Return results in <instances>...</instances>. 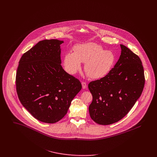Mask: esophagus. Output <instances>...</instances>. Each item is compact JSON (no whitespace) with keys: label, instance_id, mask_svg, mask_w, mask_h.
Here are the masks:
<instances>
[{"label":"esophagus","instance_id":"34e87169","mask_svg":"<svg viewBox=\"0 0 157 157\" xmlns=\"http://www.w3.org/2000/svg\"><path fill=\"white\" fill-rule=\"evenodd\" d=\"M82 88H83V89H86V88L87 85H86V83L85 82H82Z\"/></svg>","mask_w":157,"mask_h":157}]
</instances>
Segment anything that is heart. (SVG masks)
I'll return each mask as SVG.
<instances>
[{"label": "heart", "mask_w": 157, "mask_h": 157, "mask_svg": "<svg viewBox=\"0 0 157 157\" xmlns=\"http://www.w3.org/2000/svg\"><path fill=\"white\" fill-rule=\"evenodd\" d=\"M115 57L112 51L105 50L101 45L88 42L75 46L73 52L65 54L63 64L68 73L75 74L85 63L84 69L86 75L92 79L105 77L111 70Z\"/></svg>", "instance_id": "1"}]
</instances>
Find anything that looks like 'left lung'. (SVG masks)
<instances>
[{"mask_svg": "<svg viewBox=\"0 0 157 157\" xmlns=\"http://www.w3.org/2000/svg\"><path fill=\"white\" fill-rule=\"evenodd\" d=\"M120 46L121 55L114 67L105 77L88 85L92 95L90 117L99 124H111L122 119L144 88V69L140 59L126 46Z\"/></svg>", "mask_w": 157, "mask_h": 157, "instance_id": "obj_1", "label": "left lung"}]
</instances>
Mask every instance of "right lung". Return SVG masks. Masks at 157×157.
<instances>
[{
    "label": "right lung",
    "instance_id": "1",
    "mask_svg": "<svg viewBox=\"0 0 157 157\" xmlns=\"http://www.w3.org/2000/svg\"><path fill=\"white\" fill-rule=\"evenodd\" d=\"M63 42L57 39L40 41L23 54L17 70L20 101L35 118L46 123L64 117L82 87L61 65L60 45Z\"/></svg>",
    "mask_w": 157,
    "mask_h": 157
}]
</instances>
